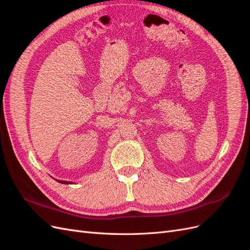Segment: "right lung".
Instances as JSON below:
<instances>
[{"label": "right lung", "instance_id": "obj_1", "mask_svg": "<svg viewBox=\"0 0 250 250\" xmlns=\"http://www.w3.org/2000/svg\"><path fill=\"white\" fill-rule=\"evenodd\" d=\"M57 180V179H56ZM58 183H60V184H64V185H67V184H73V183H71V181H65V180H57Z\"/></svg>", "mask_w": 250, "mask_h": 250}]
</instances>
